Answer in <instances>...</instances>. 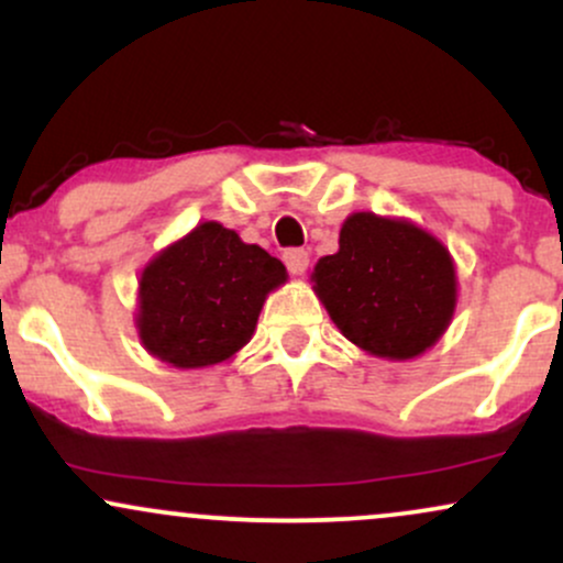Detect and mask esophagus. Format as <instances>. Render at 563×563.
Masks as SVG:
<instances>
[{
  "mask_svg": "<svg viewBox=\"0 0 563 563\" xmlns=\"http://www.w3.org/2000/svg\"><path fill=\"white\" fill-rule=\"evenodd\" d=\"M283 262H286V267H288V273L290 275H303L307 273V267H309V254L303 249H288L286 254H283Z\"/></svg>",
  "mask_w": 563,
  "mask_h": 563,
  "instance_id": "obj_1",
  "label": "esophagus"
}]
</instances>
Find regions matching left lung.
<instances>
[{
  "label": "left lung",
  "instance_id": "obj_1",
  "mask_svg": "<svg viewBox=\"0 0 563 563\" xmlns=\"http://www.w3.org/2000/svg\"><path fill=\"white\" fill-rule=\"evenodd\" d=\"M314 294L352 344L386 360H412L448 331L457 280L450 251L407 219L357 211L339 251L312 273Z\"/></svg>",
  "mask_w": 563,
  "mask_h": 563
}]
</instances>
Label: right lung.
Instances as JSON below:
<instances>
[{
	"instance_id": "obj_1",
	"label": "right lung",
	"mask_w": 563,
	"mask_h": 563,
	"mask_svg": "<svg viewBox=\"0 0 563 563\" xmlns=\"http://www.w3.org/2000/svg\"><path fill=\"white\" fill-rule=\"evenodd\" d=\"M286 280L283 262L260 245L219 222L198 224L142 269V346L183 371L224 363L249 344L264 299Z\"/></svg>"
}]
</instances>
